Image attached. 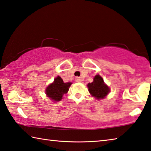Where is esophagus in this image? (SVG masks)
<instances>
[{"mask_svg": "<svg viewBox=\"0 0 151 151\" xmlns=\"http://www.w3.org/2000/svg\"><path fill=\"white\" fill-rule=\"evenodd\" d=\"M76 81H77V82H81V81H82V80H81V79L80 78H76Z\"/></svg>", "mask_w": 151, "mask_h": 151, "instance_id": "1", "label": "esophagus"}]
</instances>
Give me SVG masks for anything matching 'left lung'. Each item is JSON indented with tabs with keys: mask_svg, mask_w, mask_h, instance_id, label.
Here are the masks:
<instances>
[{
	"mask_svg": "<svg viewBox=\"0 0 151 151\" xmlns=\"http://www.w3.org/2000/svg\"><path fill=\"white\" fill-rule=\"evenodd\" d=\"M88 87L90 93L98 100L105 98L110 91L109 88L104 82L102 78L99 75L95 76L93 82L89 83Z\"/></svg>",
	"mask_w": 151,
	"mask_h": 151,
	"instance_id": "left-lung-1",
	"label": "left lung"
}]
</instances>
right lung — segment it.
<instances>
[{
  "label": "right lung",
  "instance_id": "obj_1",
  "mask_svg": "<svg viewBox=\"0 0 151 151\" xmlns=\"http://www.w3.org/2000/svg\"><path fill=\"white\" fill-rule=\"evenodd\" d=\"M71 83H64L61 77L58 76L53 83L49 85L46 89V94L51 100L58 102L62 99L63 95L68 92Z\"/></svg>",
  "mask_w": 151,
  "mask_h": 151
}]
</instances>
